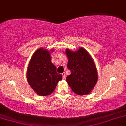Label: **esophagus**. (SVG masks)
Masks as SVG:
<instances>
[{
    "label": "esophagus",
    "mask_w": 126,
    "mask_h": 126,
    "mask_svg": "<svg viewBox=\"0 0 126 126\" xmlns=\"http://www.w3.org/2000/svg\"><path fill=\"white\" fill-rule=\"evenodd\" d=\"M62 75V76H63V79H66V73H65V72H63Z\"/></svg>",
    "instance_id": "obj_1"
}]
</instances>
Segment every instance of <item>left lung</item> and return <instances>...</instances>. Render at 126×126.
Returning <instances> with one entry per match:
<instances>
[{"label": "left lung", "mask_w": 126, "mask_h": 126, "mask_svg": "<svg viewBox=\"0 0 126 126\" xmlns=\"http://www.w3.org/2000/svg\"><path fill=\"white\" fill-rule=\"evenodd\" d=\"M69 62L67 67L71 74L66 81L73 92L78 95L88 94L93 90L98 80L94 62L89 53L83 47L76 51L66 49Z\"/></svg>", "instance_id": "left-lung-1"}]
</instances>
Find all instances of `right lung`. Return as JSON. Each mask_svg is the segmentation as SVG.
Here are the masks:
<instances>
[{
  "label": "right lung",
  "instance_id": "1",
  "mask_svg": "<svg viewBox=\"0 0 126 126\" xmlns=\"http://www.w3.org/2000/svg\"><path fill=\"white\" fill-rule=\"evenodd\" d=\"M51 60L50 52L40 48L34 52L29 63L26 75L28 82L39 96L50 94L62 79V75L57 73L56 67Z\"/></svg>",
  "mask_w": 126,
  "mask_h": 126
}]
</instances>
